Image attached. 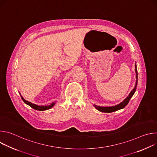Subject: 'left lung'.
<instances>
[{"mask_svg": "<svg viewBox=\"0 0 157 157\" xmlns=\"http://www.w3.org/2000/svg\"><path fill=\"white\" fill-rule=\"evenodd\" d=\"M135 71L136 73V86L134 87V88L131 91V92L130 93L129 95L120 104L116 105L114 106H110V107H102V106H99V105H96L94 104V106L99 111L102 112V113H113V112L122 109L123 108H124L128 103L130 99H131V98L133 96V95L135 93L136 89H137V80H138V74H137V64L136 63L135 64Z\"/></svg>", "mask_w": 157, "mask_h": 157, "instance_id": "8db88e82", "label": "left lung"}]
</instances>
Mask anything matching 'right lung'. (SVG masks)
<instances>
[{"mask_svg": "<svg viewBox=\"0 0 157 157\" xmlns=\"http://www.w3.org/2000/svg\"><path fill=\"white\" fill-rule=\"evenodd\" d=\"M20 96H21V99L23 100V101H24L26 104L30 105L32 108H33V109H35V110H41V111H43V110H46L50 109L52 108V107L55 105V104H56V102H53L52 104H50V105H38L33 104V103H32V102H29V101L25 100V99L23 98V96H22L21 95L20 93Z\"/></svg>", "mask_w": 157, "mask_h": 157, "instance_id": "right-lung-1", "label": "right lung"}]
</instances>
